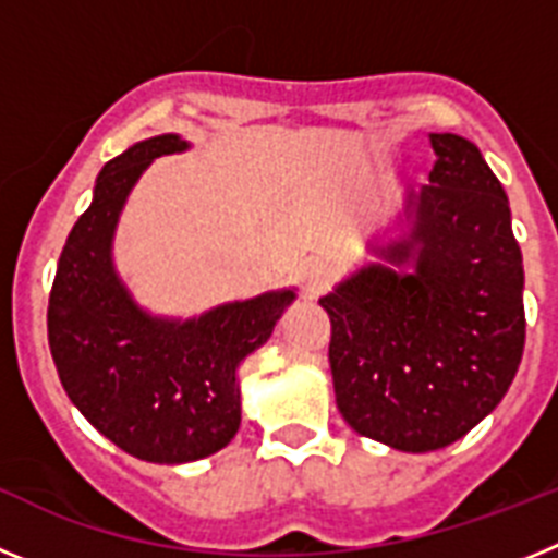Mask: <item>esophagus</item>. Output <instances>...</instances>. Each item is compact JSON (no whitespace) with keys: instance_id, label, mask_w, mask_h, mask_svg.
I'll return each instance as SVG.
<instances>
[{"instance_id":"1","label":"esophagus","mask_w":558,"mask_h":558,"mask_svg":"<svg viewBox=\"0 0 558 558\" xmlns=\"http://www.w3.org/2000/svg\"><path fill=\"white\" fill-rule=\"evenodd\" d=\"M299 276H302V284L310 295H318L329 284V265L324 259H304L302 268H299Z\"/></svg>"}]
</instances>
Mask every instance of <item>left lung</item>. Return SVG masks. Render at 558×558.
I'll return each instance as SVG.
<instances>
[{
	"mask_svg": "<svg viewBox=\"0 0 558 558\" xmlns=\"http://www.w3.org/2000/svg\"><path fill=\"white\" fill-rule=\"evenodd\" d=\"M430 184L408 192L399 234L318 299L332 322L340 416L402 452L452 445L509 391L525 347L520 245L481 150L430 133Z\"/></svg>",
	"mask_w": 558,
	"mask_h": 558,
	"instance_id": "left-lung-1",
	"label": "left lung"
}]
</instances>
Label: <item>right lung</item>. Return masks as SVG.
<instances>
[{"mask_svg": "<svg viewBox=\"0 0 558 558\" xmlns=\"http://www.w3.org/2000/svg\"><path fill=\"white\" fill-rule=\"evenodd\" d=\"M190 150L179 133L150 136L108 161L92 204L66 236L49 293L47 329L63 391L128 456L190 463L240 430L236 368L263 347L295 290L218 304L195 318L142 307L113 265V234L142 172Z\"/></svg>", "mask_w": 558, "mask_h": 558, "instance_id": "obj_1", "label": "right lung"}]
</instances>
